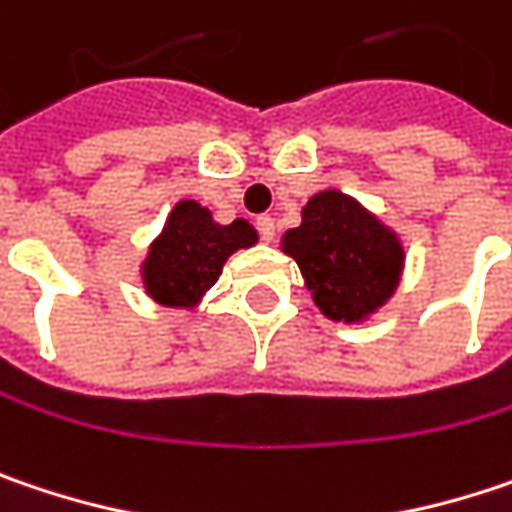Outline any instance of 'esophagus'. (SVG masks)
Returning a JSON list of instances; mask_svg holds the SVG:
<instances>
[{"label": "esophagus", "mask_w": 512, "mask_h": 512, "mask_svg": "<svg viewBox=\"0 0 512 512\" xmlns=\"http://www.w3.org/2000/svg\"><path fill=\"white\" fill-rule=\"evenodd\" d=\"M256 230H259L262 241H274L276 221L271 218V215H259V218H256Z\"/></svg>", "instance_id": "esophagus-1"}]
</instances>
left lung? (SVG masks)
I'll list each match as a JSON object with an SVG mask.
<instances>
[{
  "instance_id": "8db88e82",
  "label": "left lung",
  "mask_w": 512,
  "mask_h": 512,
  "mask_svg": "<svg viewBox=\"0 0 512 512\" xmlns=\"http://www.w3.org/2000/svg\"><path fill=\"white\" fill-rule=\"evenodd\" d=\"M282 250L300 265L314 306L344 323L382 309L405 265L396 233L338 189L309 198L303 224L282 236Z\"/></svg>"
}]
</instances>
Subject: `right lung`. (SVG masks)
<instances>
[{
	"label": "right lung",
	"instance_id": "obj_1",
	"mask_svg": "<svg viewBox=\"0 0 512 512\" xmlns=\"http://www.w3.org/2000/svg\"><path fill=\"white\" fill-rule=\"evenodd\" d=\"M256 238V230L244 218L215 224L206 206L180 201L142 262L148 297L168 309H195L218 282L224 262L241 247H253Z\"/></svg>",
	"mask_w": 512,
	"mask_h": 512
}]
</instances>
